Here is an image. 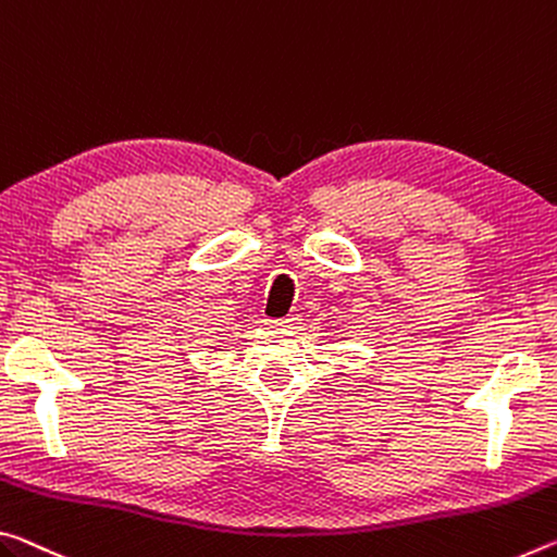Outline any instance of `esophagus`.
Instances as JSON below:
<instances>
[{"mask_svg":"<svg viewBox=\"0 0 557 557\" xmlns=\"http://www.w3.org/2000/svg\"><path fill=\"white\" fill-rule=\"evenodd\" d=\"M272 324H275L277 330H297L299 320H297V317H285V320H275Z\"/></svg>","mask_w":557,"mask_h":557,"instance_id":"1","label":"esophagus"}]
</instances>
